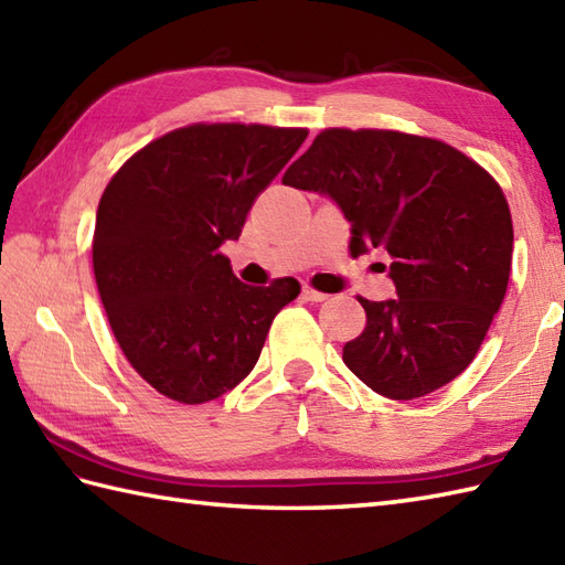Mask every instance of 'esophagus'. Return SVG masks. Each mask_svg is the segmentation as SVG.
<instances>
[{"label": "esophagus", "mask_w": 565, "mask_h": 565, "mask_svg": "<svg viewBox=\"0 0 565 565\" xmlns=\"http://www.w3.org/2000/svg\"><path fill=\"white\" fill-rule=\"evenodd\" d=\"M301 296H303V301H310V303H322V301H328V294L310 289V286H303Z\"/></svg>", "instance_id": "1"}]
</instances>
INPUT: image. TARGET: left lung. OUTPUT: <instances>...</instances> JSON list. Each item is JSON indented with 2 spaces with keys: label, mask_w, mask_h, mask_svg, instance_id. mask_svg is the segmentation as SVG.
Listing matches in <instances>:
<instances>
[{
  "label": "left lung",
  "mask_w": 565,
  "mask_h": 565,
  "mask_svg": "<svg viewBox=\"0 0 565 565\" xmlns=\"http://www.w3.org/2000/svg\"><path fill=\"white\" fill-rule=\"evenodd\" d=\"M328 196L352 225V255L386 249L395 296L359 303L366 328L342 350L371 391L413 401L473 362L508 291L512 218L481 164L447 142L330 128L284 174Z\"/></svg>",
  "instance_id": "1"
}]
</instances>
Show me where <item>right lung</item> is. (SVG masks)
<instances>
[{
    "label": "right lung",
    "mask_w": 565,
    "mask_h": 565,
    "mask_svg": "<svg viewBox=\"0 0 565 565\" xmlns=\"http://www.w3.org/2000/svg\"><path fill=\"white\" fill-rule=\"evenodd\" d=\"M308 130L196 124L136 152L106 186L92 262L118 344L167 398H221L257 364L291 276L255 289L221 255Z\"/></svg>",
    "instance_id": "add662e5"
}]
</instances>
